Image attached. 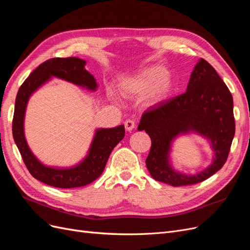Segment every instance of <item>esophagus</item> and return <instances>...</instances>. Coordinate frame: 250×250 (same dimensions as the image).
I'll return each instance as SVG.
<instances>
[{"label":"esophagus","instance_id":"esophagus-1","mask_svg":"<svg viewBox=\"0 0 250 250\" xmlns=\"http://www.w3.org/2000/svg\"><path fill=\"white\" fill-rule=\"evenodd\" d=\"M135 126H136V123H135L134 119H127V120H125V127L126 131H132Z\"/></svg>","mask_w":250,"mask_h":250}]
</instances>
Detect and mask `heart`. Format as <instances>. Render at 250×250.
<instances>
[{
    "label": "heart",
    "instance_id": "b5f03b06",
    "mask_svg": "<svg viewBox=\"0 0 250 250\" xmlns=\"http://www.w3.org/2000/svg\"><path fill=\"white\" fill-rule=\"evenodd\" d=\"M169 71L161 65L144 68L135 77L123 80L118 85L119 93L125 98H144L161 101L169 91Z\"/></svg>",
    "mask_w": 250,
    "mask_h": 250
}]
</instances>
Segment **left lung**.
<instances>
[{
    "label": "left lung",
    "mask_w": 250,
    "mask_h": 250,
    "mask_svg": "<svg viewBox=\"0 0 250 250\" xmlns=\"http://www.w3.org/2000/svg\"><path fill=\"white\" fill-rule=\"evenodd\" d=\"M235 128L231 93L205 59H200L192 71L187 91L149 107L138 126L151 140L146 161L150 175L173 187L204 182L221 169L228 160ZM189 130H195L211 140L215 159L206 171L187 177L170 167L167 151L174 136Z\"/></svg>",
    "instance_id": "8db88e82"
}]
</instances>
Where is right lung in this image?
Instances as JSON below:
<instances>
[{
  "label": "right lung",
  "mask_w": 250,
  "mask_h": 250,
  "mask_svg": "<svg viewBox=\"0 0 250 250\" xmlns=\"http://www.w3.org/2000/svg\"><path fill=\"white\" fill-rule=\"evenodd\" d=\"M85 61L76 57L52 58L36 67L20 87L15 100L12 134L23 163L33 178L56 188H77L92 183L101 176L111 151L125 137V125L96 131L89 154L83 162L68 169H56L42 165L29 149L23 135V116L30 95L54 76L94 90L96 82L85 69Z\"/></svg>",
  "instance_id": "right-lung-1"
}]
</instances>
